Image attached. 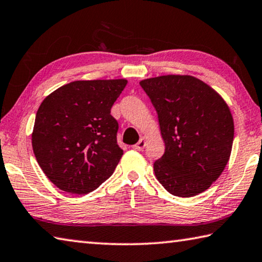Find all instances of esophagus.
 <instances>
[{
	"mask_svg": "<svg viewBox=\"0 0 262 262\" xmlns=\"http://www.w3.org/2000/svg\"><path fill=\"white\" fill-rule=\"evenodd\" d=\"M144 147H145V139H144V137H142V139H140V141L137 142L135 145H133V148H134L135 150H139V151L143 150Z\"/></svg>",
	"mask_w": 262,
	"mask_h": 262,
	"instance_id": "obj_1",
	"label": "esophagus"
}]
</instances>
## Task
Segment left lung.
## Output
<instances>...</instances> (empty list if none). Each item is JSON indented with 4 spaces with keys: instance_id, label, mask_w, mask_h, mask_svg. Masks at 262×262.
<instances>
[{
    "instance_id": "left-lung-1",
    "label": "left lung",
    "mask_w": 262,
    "mask_h": 262,
    "mask_svg": "<svg viewBox=\"0 0 262 262\" xmlns=\"http://www.w3.org/2000/svg\"><path fill=\"white\" fill-rule=\"evenodd\" d=\"M140 85L158 114L165 152L154 163L168 193L198 195L223 172L233 142V119L223 98L188 75L147 78Z\"/></svg>"
}]
</instances>
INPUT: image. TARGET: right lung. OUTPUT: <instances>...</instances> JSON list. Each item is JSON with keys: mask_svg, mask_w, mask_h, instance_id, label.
Here are the masks:
<instances>
[{"mask_svg": "<svg viewBox=\"0 0 262 262\" xmlns=\"http://www.w3.org/2000/svg\"><path fill=\"white\" fill-rule=\"evenodd\" d=\"M126 79L75 81L39 106L32 148L39 166L57 188L88 194L107 180L123 154L111 108Z\"/></svg>", "mask_w": 262, "mask_h": 262, "instance_id": "1", "label": "right lung"}]
</instances>
